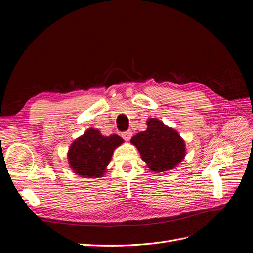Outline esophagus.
Returning <instances> with one entry per match:
<instances>
[{"mask_svg": "<svg viewBox=\"0 0 253 253\" xmlns=\"http://www.w3.org/2000/svg\"><path fill=\"white\" fill-rule=\"evenodd\" d=\"M132 136H133V133L131 131H126L125 133H122V138H124L126 141H128L131 139Z\"/></svg>", "mask_w": 253, "mask_h": 253, "instance_id": "34e87169", "label": "esophagus"}]
</instances>
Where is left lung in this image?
Masks as SVG:
<instances>
[{
  "instance_id": "obj_1",
  "label": "left lung",
  "mask_w": 253,
  "mask_h": 253,
  "mask_svg": "<svg viewBox=\"0 0 253 253\" xmlns=\"http://www.w3.org/2000/svg\"><path fill=\"white\" fill-rule=\"evenodd\" d=\"M147 126L145 131L132 137L131 143L152 172L171 171L186 156L185 140L157 118H149Z\"/></svg>"
}]
</instances>
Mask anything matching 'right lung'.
Listing matches in <instances>:
<instances>
[{
    "mask_svg": "<svg viewBox=\"0 0 253 253\" xmlns=\"http://www.w3.org/2000/svg\"><path fill=\"white\" fill-rule=\"evenodd\" d=\"M124 142L118 135L103 136L99 129L90 127L71 144L67 152L68 164L81 177H103L114 150Z\"/></svg>",
    "mask_w": 253,
    "mask_h": 253,
    "instance_id": "obj_1",
    "label": "right lung"
}]
</instances>
